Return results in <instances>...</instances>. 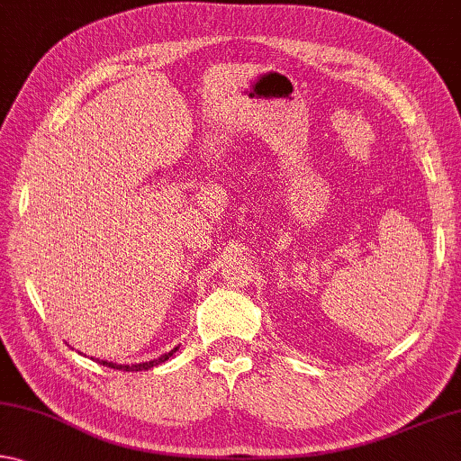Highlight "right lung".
<instances>
[{"label": "right lung", "mask_w": 461, "mask_h": 461, "mask_svg": "<svg viewBox=\"0 0 461 461\" xmlns=\"http://www.w3.org/2000/svg\"><path fill=\"white\" fill-rule=\"evenodd\" d=\"M176 350H178V347H174V348L170 350V353L158 357V359H151V361H145V363H133V365H119V363L100 361V359H94V361H98L100 365H106V367H111V369H119V371H148V369H151V367H156V365H159V363H164V361L170 359V357H172L174 353H176Z\"/></svg>", "instance_id": "1"}]
</instances>
